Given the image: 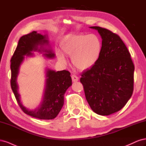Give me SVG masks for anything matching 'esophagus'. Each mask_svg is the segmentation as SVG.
<instances>
[{
	"instance_id": "obj_1",
	"label": "esophagus",
	"mask_w": 146,
	"mask_h": 146,
	"mask_svg": "<svg viewBox=\"0 0 146 146\" xmlns=\"http://www.w3.org/2000/svg\"><path fill=\"white\" fill-rule=\"evenodd\" d=\"M72 77V80L73 82H77L78 80V77L77 76H76V75H72V76H71Z\"/></svg>"
}]
</instances>
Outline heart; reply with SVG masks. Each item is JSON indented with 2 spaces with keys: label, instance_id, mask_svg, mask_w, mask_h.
<instances>
[{
  "label": "heart",
  "instance_id": "b5f03b06",
  "mask_svg": "<svg viewBox=\"0 0 146 146\" xmlns=\"http://www.w3.org/2000/svg\"><path fill=\"white\" fill-rule=\"evenodd\" d=\"M63 52L72 56L73 65L80 70L91 68L99 61L102 44L100 39L95 34L72 35L61 46ZM60 61L66 63V59L61 53L57 52Z\"/></svg>",
  "mask_w": 146,
  "mask_h": 146
}]
</instances>
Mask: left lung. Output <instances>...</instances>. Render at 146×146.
Instances as JSON below:
<instances>
[{"instance_id":"1","label":"left lung","mask_w":146,"mask_h":146,"mask_svg":"<svg viewBox=\"0 0 146 146\" xmlns=\"http://www.w3.org/2000/svg\"><path fill=\"white\" fill-rule=\"evenodd\" d=\"M102 50L99 61L82 72L80 82L92 111L108 116L121 110L133 91L135 66L130 54L117 35L100 27Z\"/></svg>"}]
</instances>
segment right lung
Masks as SVG:
<instances>
[{
	"label": "right lung",
	"instance_id": "add662e5",
	"mask_svg": "<svg viewBox=\"0 0 146 146\" xmlns=\"http://www.w3.org/2000/svg\"><path fill=\"white\" fill-rule=\"evenodd\" d=\"M47 35H41L33 31L22 36L11 59V86L16 99L22 110L29 116L39 119H53L56 117L64 104V95L72 85V79L70 72L63 70H55L46 69L45 89L40 105L35 110H31L25 107L20 100L18 92L17 77L19 72L20 66L23 62L25 55L33 56V52L44 53L48 58H53L55 54L50 47Z\"/></svg>",
	"mask_w": 146,
	"mask_h": 146
}]
</instances>
